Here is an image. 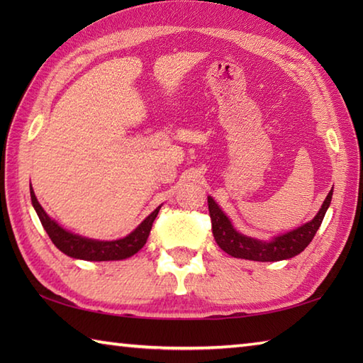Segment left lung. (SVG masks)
Returning a JSON list of instances; mask_svg holds the SVG:
<instances>
[{"instance_id": "obj_1", "label": "left lung", "mask_w": 363, "mask_h": 363, "mask_svg": "<svg viewBox=\"0 0 363 363\" xmlns=\"http://www.w3.org/2000/svg\"><path fill=\"white\" fill-rule=\"evenodd\" d=\"M330 199H333V190L328 194L320 212L315 215L312 221L306 223V225L295 230H290L287 234L276 237L272 242H262L256 240V238L238 234L233 225H230L229 218L223 213V211L211 196L207 198V204H209L212 234L215 242H217L223 251L233 257L257 262H276L291 259L293 256H296V254L303 252L307 248V245L312 242V238L321 226L323 218H325V213L330 204Z\"/></svg>"}]
</instances>
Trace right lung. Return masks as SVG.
Wrapping results in <instances>:
<instances>
[{
	"instance_id": "1",
	"label": "right lung",
	"mask_w": 363,
	"mask_h": 363,
	"mask_svg": "<svg viewBox=\"0 0 363 363\" xmlns=\"http://www.w3.org/2000/svg\"><path fill=\"white\" fill-rule=\"evenodd\" d=\"M30 201H33L34 209L40 218L42 226L45 228L46 234L50 235L51 242L57 246V250L62 251L64 254L74 259L82 260H121L134 256L137 251L143 248V245L148 240V235L151 233L152 223L156 220L160 206L154 211L151 215H148L143 220V223L135 230H133L128 237L120 238V240L113 242H98L90 240V238H84L81 235H76L68 233V230L60 228L56 221L51 220L46 212L42 209V206L38 204L35 194L33 187H30Z\"/></svg>"
}]
</instances>
